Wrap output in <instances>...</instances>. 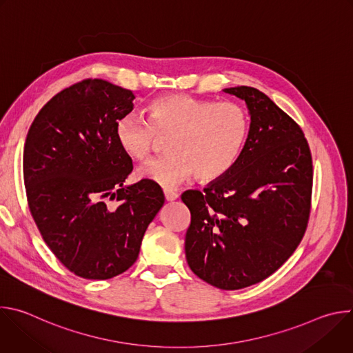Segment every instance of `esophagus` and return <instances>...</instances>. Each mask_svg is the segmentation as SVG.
I'll return each instance as SVG.
<instances>
[{"label":"esophagus","mask_w":353,"mask_h":353,"mask_svg":"<svg viewBox=\"0 0 353 353\" xmlns=\"http://www.w3.org/2000/svg\"><path fill=\"white\" fill-rule=\"evenodd\" d=\"M163 192H165V198H166V201H176V199L179 198V192H177V191H174V190H169V188H166Z\"/></svg>","instance_id":"esophagus-1"}]
</instances>
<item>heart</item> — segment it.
Segmentation results:
<instances>
[{
	"instance_id": "1",
	"label": "heart",
	"mask_w": 353,
	"mask_h": 353,
	"mask_svg": "<svg viewBox=\"0 0 353 353\" xmlns=\"http://www.w3.org/2000/svg\"><path fill=\"white\" fill-rule=\"evenodd\" d=\"M149 120L137 113L121 116L114 125L117 143L127 155L145 159L168 142L169 154L143 163L138 173L163 187H174L191 174L211 181L226 174L247 142L250 119L234 102H216L173 93L155 99Z\"/></svg>"
}]
</instances>
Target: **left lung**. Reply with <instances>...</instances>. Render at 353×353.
<instances>
[{
    "instance_id": "left-lung-1",
    "label": "left lung",
    "mask_w": 353,
    "mask_h": 353,
    "mask_svg": "<svg viewBox=\"0 0 353 353\" xmlns=\"http://www.w3.org/2000/svg\"><path fill=\"white\" fill-rule=\"evenodd\" d=\"M248 109L243 154L204 191L181 199L191 212L185 259L207 283L236 290L272 275L305 236L312 203L313 163L303 131L263 92L223 89Z\"/></svg>"
}]
</instances>
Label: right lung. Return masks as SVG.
I'll return each mask as SVG.
<instances>
[{
  "label": "right lung",
  "mask_w": 353,
  "mask_h": 353,
  "mask_svg": "<svg viewBox=\"0 0 353 353\" xmlns=\"http://www.w3.org/2000/svg\"><path fill=\"white\" fill-rule=\"evenodd\" d=\"M134 99L108 81L85 79L48 100L25 141L30 214L54 256L85 279L127 271L165 204L150 180L124 184L132 161L117 143L114 125L132 112Z\"/></svg>",
  "instance_id": "add662e5"
}]
</instances>
